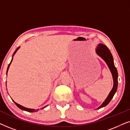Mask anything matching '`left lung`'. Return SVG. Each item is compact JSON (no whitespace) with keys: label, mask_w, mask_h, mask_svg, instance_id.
<instances>
[{"label":"left lung","mask_w":130,"mask_h":130,"mask_svg":"<svg viewBox=\"0 0 130 130\" xmlns=\"http://www.w3.org/2000/svg\"><path fill=\"white\" fill-rule=\"evenodd\" d=\"M96 52L99 56H100L102 59L104 60V61L107 64L108 67L111 70V72L112 74V77L113 80V86L112 89L111 91L110 92L109 95L108 96L107 98L105 99V101L103 102V104L98 108V109L104 107L107 105L110 102L111 99H112L113 95H115V92H117V88H118V72H117V68L115 67L114 63H113V57L112 56V54L110 52L108 48V47L104 44H99L96 49Z\"/></svg>","instance_id":"left-lung-1"}]
</instances>
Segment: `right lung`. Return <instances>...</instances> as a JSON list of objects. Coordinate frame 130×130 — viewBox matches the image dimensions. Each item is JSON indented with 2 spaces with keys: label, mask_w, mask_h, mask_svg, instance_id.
Listing matches in <instances>:
<instances>
[{
  "label": "right lung",
  "mask_w": 130,
  "mask_h": 130,
  "mask_svg": "<svg viewBox=\"0 0 130 130\" xmlns=\"http://www.w3.org/2000/svg\"><path fill=\"white\" fill-rule=\"evenodd\" d=\"M19 48H18L16 50H15V52H14V53H13V56L14 54H15V53L17 52V50H18L19 49ZM12 60H13V58H12V60H11V61H10V63L9 64V65H8V69H7V73H8V69H9V66H10V64H11V63H12ZM13 101L14 102V103H15V105H17L18 107L19 108H20L21 109H22V110H24V111H28V112H36V111H38V109H37V110H35V109H29V108H25V107H24V106H22V105H19V104H17V103H16L15 101H14L13 100ZM46 106H45V107H44V108H42V109H43V108H45Z\"/></svg>",
  "instance_id": "right-lung-1"
}]
</instances>
